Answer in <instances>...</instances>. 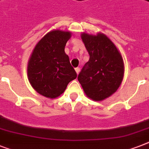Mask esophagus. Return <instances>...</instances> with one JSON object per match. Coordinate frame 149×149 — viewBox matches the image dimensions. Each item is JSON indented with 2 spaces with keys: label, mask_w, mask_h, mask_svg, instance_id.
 <instances>
[{
  "label": "esophagus",
  "mask_w": 149,
  "mask_h": 149,
  "mask_svg": "<svg viewBox=\"0 0 149 149\" xmlns=\"http://www.w3.org/2000/svg\"><path fill=\"white\" fill-rule=\"evenodd\" d=\"M75 70H76V72H77V73L78 74L79 72V70H80V69H79V67H77V68H75Z\"/></svg>",
  "instance_id": "34e87169"
}]
</instances>
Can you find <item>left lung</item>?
Masks as SVG:
<instances>
[{
	"instance_id": "left-lung-1",
	"label": "left lung",
	"mask_w": 149,
	"mask_h": 149,
	"mask_svg": "<svg viewBox=\"0 0 149 149\" xmlns=\"http://www.w3.org/2000/svg\"><path fill=\"white\" fill-rule=\"evenodd\" d=\"M90 59L78 75V80L86 96L100 101L117 91L124 77L122 56L104 34H81Z\"/></svg>"
}]
</instances>
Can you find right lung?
Returning a JSON list of instances; mask_svg holds the SVG:
<instances>
[{
  "mask_svg": "<svg viewBox=\"0 0 149 149\" xmlns=\"http://www.w3.org/2000/svg\"><path fill=\"white\" fill-rule=\"evenodd\" d=\"M70 31L53 30L41 39L29 58L28 77L39 94L56 98L65 91L68 84L77 78V72L65 53Z\"/></svg>",
  "mask_w": 149,
  "mask_h": 149,
  "instance_id": "right-lung-1",
  "label": "right lung"
}]
</instances>
